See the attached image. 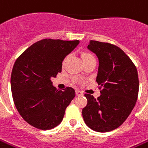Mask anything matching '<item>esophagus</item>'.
I'll use <instances>...</instances> for the list:
<instances>
[{
  "instance_id": "esophagus-1",
  "label": "esophagus",
  "mask_w": 148,
  "mask_h": 148,
  "mask_svg": "<svg viewBox=\"0 0 148 148\" xmlns=\"http://www.w3.org/2000/svg\"><path fill=\"white\" fill-rule=\"evenodd\" d=\"M76 95H78V96H79V95H82V91H78V90H76Z\"/></svg>"
}]
</instances>
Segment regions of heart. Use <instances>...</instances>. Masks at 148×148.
Here are the masks:
<instances>
[{"mask_svg":"<svg viewBox=\"0 0 148 148\" xmlns=\"http://www.w3.org/2000/svg\"><path fill=\"white\" fill-rule=\"evenodd\" d=\"M69 55H67L66 57H64V59H63V61H62V65L63 66H65L66 64V62L68 61V59H69ZM82 58H83V61H87L88 59H91V58H95L94 56L91 54V53H84L82 54Z\"/></svg>","mask_w":148,"mask_h":148,"instance_id":"heart-1","label":"heart"}]
</instances>
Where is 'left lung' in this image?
<instances>
[{
	"mask_svg": "<svg viewBox=\"0 0 148 148\" xmlns=\"http://www.w3.org/2000/svg\"><path fill=\"white\" fill-rule=\"evenodd\" d=\"M87 48L99 59L96 82L100 94L97 99L85 94L87 104L82 117L89 128L108 132L123 124L136 103L138 76L136 66L117 46L91 40Z\"/></svg>",
	"mask_w": 148,
	"mask_h": 148,
	"instance_id": "1",
	"label": "left lung"
}]
</instances>
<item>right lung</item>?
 Listing matches in <instances>:
<instances>
[{"label": "right lung", "instance_id": "obj_1", "mask_svg": "<svg viewBox=\"0 0 148 148\" xmlns=\"http://www.w3.org/2000/svg\"><path fill=\"white\" fill-rule=\"evenodd\" d=\"M78 44V40L44 39L15 61L10 79L12 95L17 110L28 124L51 130L61 122L75 91L70 87L57 90L51 78L61 73L64 57Z\"/></svg>", "mask_w": 148, "mask_h": 148}]
</instances>
